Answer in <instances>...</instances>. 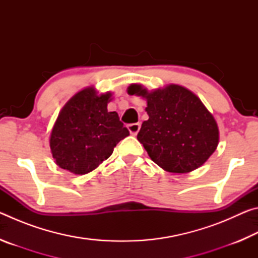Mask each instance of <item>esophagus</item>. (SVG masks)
<instances>
[{"label":"esophagus","instance_id":"obj_1","mask_svg":"<svg viewBox=\"0 0 258 258\" xmlns=\"http://www.w3.org/2000/svg\"><path fill=\"white\" fill-rule=\"evenodd\" d=\"M140 127H141V124H140V123H133V124L127 125V128L130 131V133L132 135H137L138 132L140 131Z\"/></svg>","mask_w":258,"mask_h":258}]
</instances>
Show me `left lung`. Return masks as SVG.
<instances>
[{"label": "left lung", "instance_id": "left-lung-1", "mask_svg": "<svg viewBox=\"0 0 258 258\" xmlns=\"http://www.w3.org/2000/svg\"><path fill=\"white\" fill-rule=\"evenodd\" d=\"M127 92L147 99L149 118L142 123L138 140L152 161L165 171L189 173L216 150V121L191 91L168 85L149 93L141 85L132 84Z\"/></svg>", "mask_w": 258, "mask_h": 258}]
</instances>
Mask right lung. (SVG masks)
<instances>
[{
  "label": "right lung",
  "instance_id": "1",
  "mask_svg": "<svg viewBox=\"0 0 258 258\" xmlns=\"http://www.w3.org/2000/svg\"><path fill=\"white\" fill-rule=\"evenodd\" d=\"M111 94L97 95L92 87L69 100L52 128L50 148L56 165L86 174L108 159L120 140L130 135L116 111H108Z\"/></svg>",
  "mask_w": 258,
  "mask_h": 258
}]
</instances>
